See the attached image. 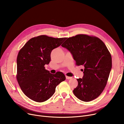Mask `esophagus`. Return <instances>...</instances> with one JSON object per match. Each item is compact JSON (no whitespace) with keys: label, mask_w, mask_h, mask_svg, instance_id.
Returning a JSON list of instances; mask_svg holds the SVG:
<instances>
[{"label":"esophagus","mask_w":124,"mask_h":124,"mask_svg":"<svg viewBox=\"0 0 124 124\" xmlns=\"http://www.w3.org/2000/svg\"><path fill=\"white\" fill-rule=\"evenodd\" d=\"M66 78L67 79H71V78H72V77H69V76H66Z\"/></svg>","instance_id":"obj_1"}]
</instances>
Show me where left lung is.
<instances>
[{
  "instance_id": "obj_1",
  "label": "left lung",
  "mask_w": 124,
  "mask_h": 124,
  "mask_svg": "<svg viewBox=\"0 0 124 124\" xmlns=\"http://www.w3.org/2000/svg\"><path fill=\"white\" fill-rule=\"evenodd\" d=\"M61 46L72 55L77 66H84L82 78L73 92L78 99L90 101L97 98L106 87L112 69V57L99 38L77 35L67 38Z\"/></svg>"
}]
</instances>
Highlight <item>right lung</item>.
<instances>
[{
    "instance_id": "right-lung-1",
    "label": "right lung",
    "mask_w": 124,
    "mask_h": 124,
    "mask_svg": "<svg viewBox=\"0 0 124 124\" xmlns=\"http://www.w3.org/2000/svg\"><path fill=\"white\" fill-rule=\"evenodd\" d=\"M66 39L39 36L31 39L19 51L16 78L24 94L31 100L46 101L54 94L58 84L66 79L62 72L53 74L44 67L51 61L52 51Z\"/></svg>"
}]
</instances>
